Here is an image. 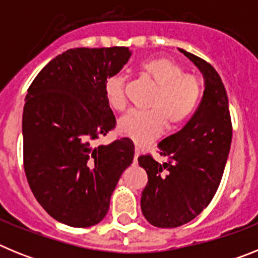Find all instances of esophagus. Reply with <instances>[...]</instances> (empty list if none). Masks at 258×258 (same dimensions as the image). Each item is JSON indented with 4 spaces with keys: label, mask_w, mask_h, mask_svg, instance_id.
I'll use <instances>...</instances> for the list:
<instances>
[{
    "label": "esophagus",
    "mask_w": 258,
    "mask_h": 258,
    "mask_svg": "<svg viewBox=\"0 0 258 258\" xmlns=\"http://www.w3.org/2000/svg\"><path fill=\"white\" fill-rule=\"evenodd\" d=\"M141 155V149L138 147V146H136V155H134V161L138 160V156Z\"/></svg>",
    "instance_id": "esophagus-1"
}]
</instances>
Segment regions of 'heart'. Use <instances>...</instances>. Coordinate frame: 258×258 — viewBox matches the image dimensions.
I'll use <instances>...</instances> for the list:
<instances>
[{"label":"heart","mask_w":258,"mask_h":258,"mask_svg":"<svg viewBox=\"0 0 258 258\" xmlns=\"http://www.w3.org/2000/svg\"><path fill=\"white\" fill-rule=\"evenodd\" d=\"M142 76L156 86L149 102L150 109H132L118 118V132L137 143H145L160 136L166 127L181 126L188 120L199 103L202 86L199 80L184 75L181 64L165 56L143 60L138 67ZM104 97L116 111L125 108L124 79L107 77L103 85Z\"/></svg>","instance_id":"b5f03b06"}]
</instances>
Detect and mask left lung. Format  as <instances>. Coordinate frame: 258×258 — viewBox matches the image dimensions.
<instances>
[{
    "label": "left lung",
    "mask_w": 258,
    "mask_h": 258,
    "mask_svg": "<svg viewBox=\"0 0 258 258\" xmlns=\"http://www.w3.org/2000/svg\"><path fill=\"white\" fill-rule=\"evenodd\" d=\"M204 77L202 102L181 131L164 138L157 149L166 163L150 155L138 157L149 182L141 209L156 227H178L206 209L220 186L231 146L232 127L226 89L217 71L199 56L178 49Z\"/></svg>",
    "instance_id": "1"
}]
</instances>
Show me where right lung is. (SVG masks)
I'll return each mask as SVG.
<instances>
[{"label": "right lung", "mask_w": 258, "mask_h": 258, "mask_svg": "<svg viewBox=\"0 0 258 258\" xmlns=\"http://www.w3.org/2000/svg\"><path fill=\"white\" fill-rule=\"evenodd\" d=\"M131 55L124 46L70 49L40 71L27 93L22 121L27 179L42 208L68 226L101 222L120 175L133 161L129 138L94 145L116 125L104 81Z\"/></svg>", "instance_id": "1"}]
</instances>
